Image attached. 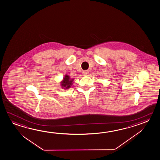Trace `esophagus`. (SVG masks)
I'll return each mask as SVG.
<instances>
[{"label":"esophagus","mask_w":160,"mask_h":160,"mask_svg":"<svg viewBox=\"0 0 160 160\" xmlns=\"http://www.w3.org/2000/svg\"><path fill=\"white\" fill-rule=\"evenodd\" d=\"M82 74H83V75H87L88 74V72L87 71V70H85V71H83V72H82Z\"/></svg>","instance_id":"esophagus-1"}]
</instances>
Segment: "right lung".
Masks as SVG:
<instances>
[{"label": "right lung", "instance_id": "add662e5", "mask_svg": "<svg viewBox=\"0 0 160 160\" xmlns=\"http://www.w3.org/2000/svg\"><path fill=\"white\" fill-rule=\"evenodd\" d=\"M73 81H74V79L70 78L69 75H65L63 81L61 82L62 88L65 89H69V88H71Z\"/></svg>", "mask_w": 160, "mask_h": 160}]
</instances>
